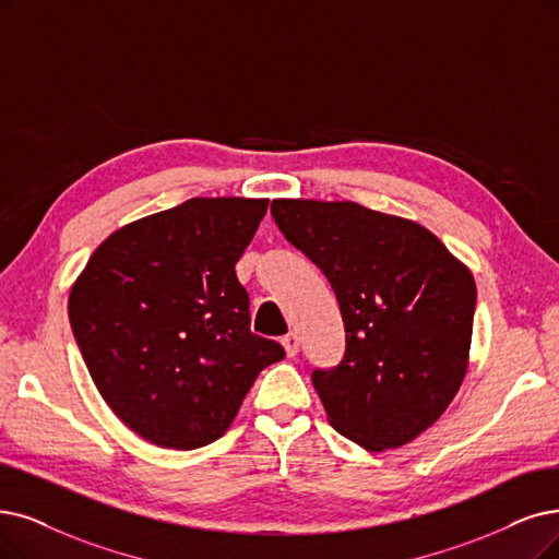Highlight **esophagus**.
Segmentation results:
<instances>
[{"instance_id": "1", "label": "esophagus", "mask_w": 559, "mask_h": 559, "mask_svg": "<svg viewBox=\"0 0 559 559\" xmlns=\"http://www.w3.org/2000/svg\"><path fill=\"white\" fill-rule=\"evenodd\" d=\"M282 346H284V350H286L288 357H294V355L298 353V346H300L298 334H296V332H288L286 337H282Z\"/></svg>"}]
</instances>
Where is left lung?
Wrapping results in <instances>:
<instances>
[{
  "instance_id": "left-lung-1",
  "label": "left lung",
  "mask_w": 559,
  "mask_h": 559,
  "mask_svg": "<svg viewBox=\"0 0 559 559\" xmlns=\"http://www.w3.org/2000/svg\"><path fill=\"white\" fill-rule=\"evenodd\" d=\"M271 213L340 302L342 362L311 371L330 424L369 452L411 442L463 383L477 302L471 271L417 222L355 202L275 199Z\"/></svg>"
}]
</instances>
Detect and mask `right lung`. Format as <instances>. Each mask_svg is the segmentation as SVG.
Segmentation results:
<instances>
[{"label":"right lung","instance_id":"add662e5","mask_svg":"<svg viewBox=\"0 0 559 559\" xmlns=\"http://www.w3.org/2000/svg\"><path fill=\"white\" fill-rule=\"evenodd\" d=\"M267 199H188L111 234L69 298L82 360L140 438L197 450L229 429L284 348L250 330L236 261Z\"/></svg>","mask_w":559,"mask_h":559}]
</instances>
